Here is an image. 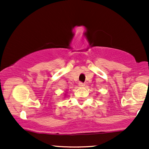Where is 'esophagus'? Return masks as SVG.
<instances>
[{"mask_svg": "<svg viewBox=\"0 0 149 149\" xmlns=\"http://www.w3.org/2000/svg\"><path fill=\"white\" fill-rule=\"evenodd\" d=\"M78 85H79V86H80V87H84L85 85V83H82V82H80V83H78Z\"/></svg>", "mask_w": 149, "mask_h": 149, "instance_id": "1", "label": "esophagus"}]
</instances>
